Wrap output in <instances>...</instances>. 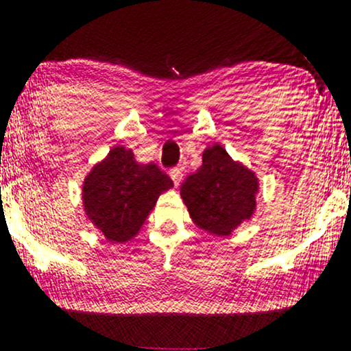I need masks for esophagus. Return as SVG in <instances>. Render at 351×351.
Instances as JSON below:
<instances>
[{"label": "esophagus", "instance_id": "esophagus-1", "mask_svg": "<svg viewBox=\"0 0 351 351\" xmlns=\"http://www.w3.org/2000/svg\"><path fill=\"white\" fill-rule=\"evenodd\" d=\"M169 176H171V179L174 180V184L177 186V184L180 182V179H182V167H174L169 171Z\"/></svg>", "mask_w": 351, "mask_h": 351}]
</instances>
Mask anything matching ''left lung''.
<instances>
[{
  "label": "left lung",
  "mask_w": 351,
  "mask_h": 351,
  "mask_svg": "<svg viewBox=\"0 0 351 351\" xmlns=\"http://www.w3.org/2000/svg\"><path fill=\"white\" fill-rule=\"evenodd\" d=\"M259 180L219 144L206 147L202 165L180 184V197L195 226L214 236H229L256 210Z\"/></svg>",
  "instance_id": "8db88e82"
}]
</instances>
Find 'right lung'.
<instances>
[{"instance_id":"right-lung-1","label":"right lung","mask_w":351,"mask_h":351,"mask_svg":"<svg viewBox=\"0 0 351 351\" xmlns=\"http://www.w3.org/2000/svg\"><path fill=\"white\" fill-rule=\"evenodd\" d=\"M172 187L156 164H138L130 149L115 145L86 174L82 201L101 234L110 243H127L138 234L162 192Z\"/></svg>"}]
</instances>
